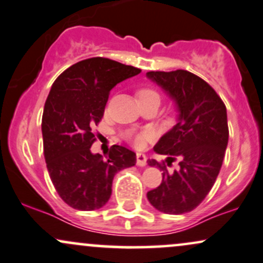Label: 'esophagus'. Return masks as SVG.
Here are the masks:
<instances>
[{
  "instance_id": "1",
  "label": "esophagus",
  "mask_w": 263,
  "mask_h": 263,
  "mask_svg": "<svg viewBox=\"0 0 263 263\" xmlns=\"http://www.w3.org/2000/svg\"><path fill=\"white\" fill-rule=\"evenodd\" d=\"M137 164L139 166H145L146 165V156L143 153H137Z\"/></svg>"
}]
</instances>
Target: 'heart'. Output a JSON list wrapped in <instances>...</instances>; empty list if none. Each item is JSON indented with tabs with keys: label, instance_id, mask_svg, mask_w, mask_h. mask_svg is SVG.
Wrapping results in <instances>:
<instances>
[{
	"label": "heart",
	"instance_id": "b5f03b06",
	"mask_svg": "<svg viewBox=\"0 0 263 263\" xmlns=\"http://www.w3.org/2000/svg\"><path fill=\"white\" fill-rule=\"evenodd\" d=\"M139 99H158L160 100V96L153 88H143L139 90ZM155 133L150 129H143V130H132L125 134V139L135 147H141L147 140L153 139Z\"/></svg>",
	"mask_w": 263,
	"mask_h": 263
}]
</instances>
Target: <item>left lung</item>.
Returning <instances> with one entry per match:
<instances>
[{
    "label": "left lung",
    "instance_id": "1",
    "mask_svg": "<svg viewBox=\"0 0 263 263\" xmlns=\"http://www.w3.org/2000/svg\"><path fill=\"white\" fill-rule=\"evenodd\" d=\"M146 74L175 99L180 111L179 123L154 146L167 155V166L179 160L180 167L169 173L165 161H147L163 171V181L146 196L164 214H185L203 201L220 173L229 141L225 103L208 82L187 70Z\"/></svg>",
    "mask_w": 263,
    "mask_h": 263
}]
</instances>
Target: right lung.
<instances>
[{"mask_svg":"<svg viewBox=\"0 0 263 263\" xmlns=\"http://www.w3.org/2000/svg\"><path fill=\"white\" fill-rule=\"evenodd\" d=\"M140 72L93 57L67 68L52 85L42 117L44 160L58 195L76 210L103 208L110 199L114 175L135 165L137 155L126 147L113 145L103 159L90 146L111 88Z\"/></svg>","mask_w":263,"mask_h":263,"instance_id":"obj_1","label":"right lung"}]
</instances>
